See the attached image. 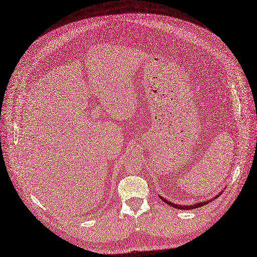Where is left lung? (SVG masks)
<instances>
[{
  "label": "left lung",
  "instance_id": "1",
  "mask_svg": "<svg viewBox=\"0 0 257 257\" xmlns=\"http://www.w3.org/2000/svg\"><path fill=\"white\" fill-rule=\"evenodd\" d=\"M226 188V187H225ZM224 191V190H223ZM223 191H221V192H218L216 195H214L213 198H211V199H209V200H207V201H203V202H199V203H194V204H191V205H181V204H176V203H173V202H170V201H168V200H166V199H164L162 195H160L159 194V198H160L162 201H164L165 203H167L168 205H170L172 207H175L176 209H184V210H190V209H194V208H200V207H202V206H204V205H206V204H208V203H211L213 200H215V199H217L219 195L222 194V192Z\"/></svg>",
  "mask_w": 257,
  "mask_h": 257
}]
</instances>
